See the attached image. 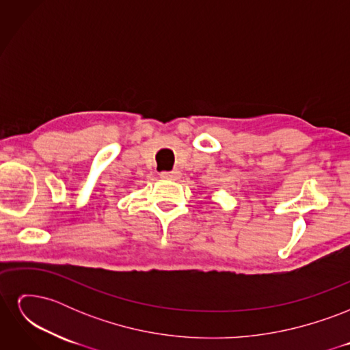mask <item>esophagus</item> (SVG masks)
<instances>
[{"label": "esophagus", "instance_id": "1", "mask_svg": "<svg viewBox=\"0 0 350 350\" xmlns=\"http://www.w3.org/2000/svg\"><path fill=\"white\" fill-rule=\"evenodd\" d=\"M179 171H176V169H174V171H169V172H162L161 176L165 178V179H178L179 178Z\"/></svg>", "mask_w": 350, "mask_h": 350}]
</instances>
